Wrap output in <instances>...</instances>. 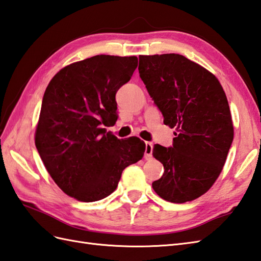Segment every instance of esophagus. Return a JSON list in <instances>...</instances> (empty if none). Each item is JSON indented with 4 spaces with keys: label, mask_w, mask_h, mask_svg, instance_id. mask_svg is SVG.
Returning a JSON list of instances; mask_svg holds the SVG:
<instances>
[{
    "label": "esophagus",
    "mask_w": 261,
    "mask_h": 261,
    "mask_svg": "<svg viewBox=\"0 0 261 261\" xmlns=\"http://www.w3.org/2000/svg\"><path fill=\"white\" fill-rule=\"evenodd\" d=\"M152 149H153V144L151 142H145V150H144V158L149 160L152 156Z\"/></svg>",
    "instance_id": "34e87169"
}]
</instances>
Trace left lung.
<instances>
[{
    "instance_id": "left-lung-1",
    "label": "left lung",
    "mask_w": 261,
    "mask_h": 261,
    "mask_svg": "<svg viewBox=\"0 0 261 261\" xmlns=\"http://www.w3.org/2000/svg\"><path fill=\"white\" fill-rule=\"evenodd\" d=\"M139 73L163 122L175 129L172 147H153L165 168L153 190L173 203L192 201L219 177L233 140L225 91L211 72L180 54L140 56Z\"/></svg>"
}]
</instances>
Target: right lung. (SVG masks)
<instances>
[{"instance_id":"add662e5","label":"right lung","mask_w":261,"mask_h":261,"mask_svg":"<svg viewBox=\"0 0 261 261\" xmlns=\"http://www.w3.org/2000/svg\"><path fill=\"white\" fill-rule=\"evenodd\" d=\"M137 66V57L101 54L60 70L45 90L35 147L54 182L79 201L111 195L144 154L139 138L120 140L103 128L117 121L116 93Z\"/></svg>"}]
</instances>
